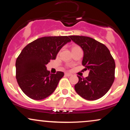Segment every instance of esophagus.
Segmentation results:
<instances>
[{
  "label": "esophagus",
  "mask_w": 130,
  "mask_h": 130,
  "mask_svg": "<svg viewBox=\"0 0 130 130\" xmlns=\"http://www.w3.org/2000/svg\"><path fill=\"white\" fill-rule=\"evenodd\" d=\"M65 75L66 76H72V74H71V73H65Z\"/></svg>",
  "instance_id": "obj_1"
}]
</instances>
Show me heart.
Listing matches in <instances>:
<instances>
[{
    "mask_svg": "<svg viewBox=\"0 0 130 130\" xmlns=\"http://www.w3.org/2000/svg\"><path fill=\"white\" fill-rule=\"evenodd\" d=\"M74 47H76V46H74Z\"/></svg>",
    "mask_w": 130,
    "mask_h": 130,
    "instance_id": "obj_1",
    "label": "heart"
}]
</instances>
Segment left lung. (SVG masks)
Instances as JSON below:
<instances>
[{"label":"left lung","instance_id":"left-lung-1","mask_svg":"<svg viewBox=\"0 0 130 130\" xmlns=\"http://www.w3.org/2000/svg\"><path fill=\"white\" fill-rule=\"evenodd\" d=\"M84 52L82 64L89 74L86 78L78 76L74 86L76 93L87 100H96L103 96L115 79L116 64L109 50L104 44L85 36H69Z\"/></svg>","mask_w":130,"mask_h":130}]
</instances>
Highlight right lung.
<instances>
[{"label": "right lung", "mask_w": 130, "mask_h": 130, "mask_svg": "<svg viewBox=\"0 0 130 130\" xmlns=\"http://www.w3.org/2000/svg\"><path fill=\"white\" fill-rule=\"evenodd\" d=\"M70 41L69 36L44 37L28 44L22 50L16 61V77L27 96L40 100L54 92L64 73H50L46 65L51 59H56L61 48Z\"/></svg>", "instance_id": "add662e5"}]
</instances>
